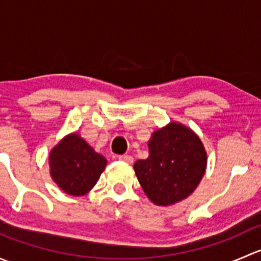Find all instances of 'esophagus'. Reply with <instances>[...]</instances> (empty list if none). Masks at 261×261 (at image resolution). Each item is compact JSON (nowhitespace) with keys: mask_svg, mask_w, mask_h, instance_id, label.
I'll return each instance as SVG.
<instances>
[{"mask_svg":"<svg viewBox=\"0 0 261 261\" xmlns=\"http://www.w3.org/2000/svg\"><path fill=\"white\" fill-rule=\"evenodd\" d=\"M118 160L122 163H126V164H131V163L134 162V158L131 156V155H121V156H118Z\"/></svg>","mask_w":261,"mask_h":261,"instance_id":"obj_1","label":"esophagus"}]
</instances>
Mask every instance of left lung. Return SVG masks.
Wrapping results in <instances>:
<instances>
[{
	"instance_id": "8db88e82",
	"label": "left lung",
	"mask_w": 261,
	"mask_h": 261,
	"mask_svg": "<svg viewBox=\"0 0 261 261\" xmlns=\"http://www.w3.org/2000/svg\"><path fill=\"white\" fill-rule=\"evenodd\" d=\"M149 156L134 170L147 198L156 206H173L191 196L207 167V152L188 126L170 121L151 134Z\"/></svg>"
}]
</instances>
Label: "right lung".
Masks as SVG:
<instances>
[{
  "instance_id": "add662e5",
  "label": "right lung",
  "mask_w": 261,
  "mask_h": 261,
  "mask_svg": "<svg viewBox=\"0 0 261 261\" xmlns=\"http://www.w3.org/2000/svg\"><path fill=\"white\" fill-rule=\"evenodd\" d=\"M106 165V158L94 151L77 133L64 136L49 154L50 177L63 192L74 197L88 193Z\"/></svg>"
}]
</instances>
